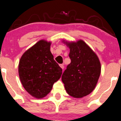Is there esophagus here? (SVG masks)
Listing matches in <instances>:
<instances>
[{"mask_svg": "<svg viewBox=\"0 0 121 121\" xmlns=\"http://www.w3.org/2000/svg\"><path fill=\"white\" fill-rule=\"evenodd\" d=\"M59 66H60V67H61V69H62V70H63V69H64V65H63V64H61V65H59Z\"/></svg>", "mask_w": 121, "mask_h": 121, "instance_id": "1", "label": "esophagus"}]
</instances>
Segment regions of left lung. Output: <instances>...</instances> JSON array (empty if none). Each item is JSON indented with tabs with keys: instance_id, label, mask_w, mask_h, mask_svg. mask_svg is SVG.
I'll use <instances>...</instances> for the list:
<instances>
[{
	"instance_id": "left-lung-1",
	"label": "left lung",
	"mask_w": 121,
	"mask_h": 121,
	"mask_svg": "<svg viewBox=\"0 0 121 121\" xmlns=\"http://www.w3.org/2000/svg\"><path fill=\"white\" fill-rule=\"evenodd\" d=\"M69 48L71 63L63 72L62 81L67 93L81 98L94 90L101 73V64L96 53L83 40H63Z\"/></svg>"
}]
</instances>
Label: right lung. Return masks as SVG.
<instances>
[{
    "mask_svg": "<svg viewBox=\"0 0 121 121\" xmlns=\"http://www.w3.org/2000/svg\"><path fill=\"white\" fill-rule=\"evenodd\" d=\"M51 44L50 41L40 40L25 52L19 62L18 74L22 85L36 99L46 96L62 73L51 52Z\"/></svg>",
    "mask_w": 121,
    "mask_h": 121,
    "instance_id": "obj_1",
    "label": "right lung"
}]
</instances>
